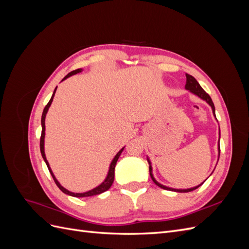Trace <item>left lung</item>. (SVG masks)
<instances>
[{
	"instance_id": "8db88e82",
	"label": "left lung",
	"mask_w": 249,
	"mask_h": 249,
	"mask_svg": "<svg viewBox=\"0 0 249 249\" xmlns=\"http://www.w3.org/2000/svg\"><path fill=\"white\" fill-rule=\"evenodd\" d=\"M186 78H187V82H186V89H188V90H190L191 92H193L194 94H196V95H198L200 99H202V100H205L211 107H212V109H213V112H214V114H215V107H214V104H213V101H212V99H211L210 97V95L205 91V90H203L202 88H201V86L198 84V82L195 80L192 76H190V74H186ZM149 175H150V178H152V179H153V182L157 185V186H159L160 188H162V189H165V190H172V191H176V192H190V191H193V190H195V189H197V188L199 187V186H201V184L199 185V186H197V187H194V188H191V189H186V190H178V189H172V188H168V187H165V186H163V185H161V184H159L157 182V180L154 178V177H153V175H152V167L149 166Z\"/></svg>"
}]
</instances>
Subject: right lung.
Segmentation results:
<instances>
[{
    "instance_id": "add662e5",
    "label": "right lung",
    "mask_w": 249,
    "mask_h": 249,
    "mask_svg": "<svg viewBox=\"0 0 249 249\" xmlns=\"http://www.w3.org/2000/svg\"><path fill=\"white\" fill-rule=\"evenodd\" d=\"M80 71H81V69H78V70H76V71H71L70 73H67L66 76L63 78V80H65L66 78H69V77L72 76V74L78 73V72H80ZM63 80H62V81H63ZM56 89H57V87L55 88L54 93H53L50 102L47 104V106L44 107L43 112H42V116H41V126H42V130H41V136H40V153H41V156H42V158H43L44 162H46V164H47V166H48V168H49V171H50V173L52 175L53 178H54L55 183H56V185L58 186L59 189L61 190L63 193L71 195V196H74V197H87V196H92V195H97V194H101V193H103V192H105V191H107V190L109 189V188L112 186L113 180H114L115 165H116V163H117V160H118V158H119L120 154L123 153L124 148L120 149L119 152L117 153V155L115 156L114 159H113V161H112V163H111V165H110V169H109V172H108V176H107L106 179H105V182H103L99 187H96V188H94V189L90 190V191H88V192H85V193H72V192H71V191H69V190H66L65 188H63L61 185H60V184L58 183V180L56 179V178L54 177V175H53V172H52V170H51V168H50V166H49V163H48V161H47L46 155H44V148H43V144H44V130H46V124H44V119H46V114H47V112H48V110H49V108H50V106H51L52 102H53V97H54V95H55Z\"/></svg>"
}]
</instances>
